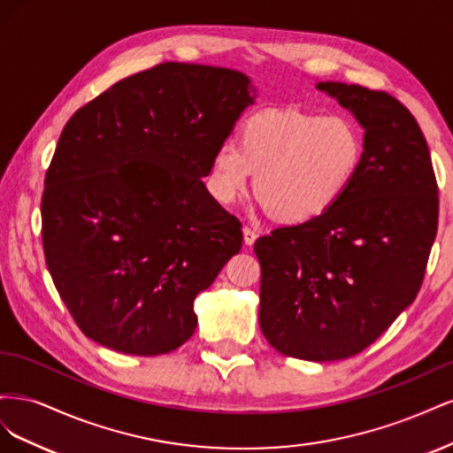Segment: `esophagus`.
Instances as JSON below:
<instances>
[{"mask_svg":"<svg viewBox=\"0 0 453 453\" xmlns=\"http://www.w3.org/2000/svg\"><path fill=\"white\" fill-rule=\"evenodd\" d=\"M257 240V234L251 230V228H243V243L248 245V248H251V245L255 243Z\"/></svg>","mask_w":453,"mask_h":453,"instance_id":"obj_1","label":"esophagus"}]
</instances>
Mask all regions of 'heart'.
I'll use <instances>...</instances> for the list:
<instances>
[{"mask_svg":"<svg viewBox=\"0 0 453 453\" xmlns=\"http://www.w3.org/2000/svg\"><path fill=\"white\" fill-rule=\"evenodd\" d=\"M365 155L361 128L346 115H319L298 107L268 109L243 122L240 145H217L208 190L223 205L250 188L283 225L318 221L344 198Z\"/></svg>","mask_w":453,"mask_h":453,"instance_id":"1","label":"heart"}]
</instances>
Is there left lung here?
Segmentation results:
<instances>
[{
    "label": "left lung",
    "mask_w": 453,
    "mask_h": 453,
    "mask_svg": "<svg viewBox=\"0 0 453 453\" xmlns=\"http://www.w3.org/2000/svg\"><path fill=\"white\" fill-rule=\"evenodd\" d=\"M365 130L351 188L318 221L255 242L258 325L304 361L361 353L414 303L438 226V187L414 115L388 92L321 81Z\"/></svg>",
    "instance_id": "obj_1"
}]
</instances>
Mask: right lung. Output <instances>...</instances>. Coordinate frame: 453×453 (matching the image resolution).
I'll return each instance as SVG.
<instances>
[{
  "label": "right lung",
  "mask_w": 453,
  "mask_h": 453,
  "mask_svg": "<svg viewBox=\"0 0 453 453\" xmlns=\"http://www.w3.org/2000/svg\"><path fill=\"white\" fill-rule=\"evenodd\" d=\"M251 104L242 72L166 62L67 120L45 175L41 234L85 336L145 357L193 336L196 295L242 250L238 219L202 177Z\"/></svg>",
  "instance_id": "1"
}]
</instances>
